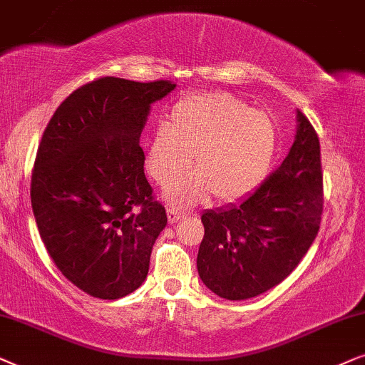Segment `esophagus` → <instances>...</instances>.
Returning a JSON list of instances; mask_svg holds the SVG:
<instances>
[{"mask_svg": "<svg viewBox=\"0 0 365 365\" xmlns=\"http://www.w3.org/2000/svg\"><path fill=\"white\" fill-rule=\"evenodd\" d=\"M167 215H168V223H172V225H173V223H177L180 218L183 217V213L177 210V208H168Z\"/></svg>", "mask_w": 365, "mask_h": 365, "instance_id": "obj_1", "label": "esophagus"}]
</instances>
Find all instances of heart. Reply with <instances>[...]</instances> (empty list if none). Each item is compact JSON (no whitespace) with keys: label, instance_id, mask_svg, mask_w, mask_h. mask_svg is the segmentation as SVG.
I'll return each mask as SVG.
<instances>
[{"label":"heart","instance_id":"obj_1","mask_svg":"<svg viewBox=\"0 0 365 365\" xmlns=\"http://www.w3.org/2000/svg\"><path fill=\"white\" fill-rule=\"evenodd\" d=\"M279 145L274 120L230 93H197L172 106L167 123L150 140L145 168L175 205H193L210 195L235 200L265 178Z\"/></svg>","mask_w":365,"mask_h":365}]
</instances>
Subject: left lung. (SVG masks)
Masks as SVG:
<instances>
[{
    "label": "left lung",
    "instance_id": "8db88e82",
    "mask_svg": "<svg viewBox=\"0 0 365 365\" xmlns=\"http://www.w3.org/2000/svg\"><path fill=\"white\" fill-rule=\"evenodd\" d=\"M289 155L254 192L202 213L197 269L207 289L247 300L287 279L307 254L322 217L320 143L300 110Z\"/></svg>",
    "mask_w": 365,
    "mask_h": 365
}]
</instances>
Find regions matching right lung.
I'll return each instance as SVG.
<instances>
[{
    "label": "right lung",
    "mask_w": 365,
    "mask_h": 365,
    "mask_svg": "<svg viewBox=\"0 0 365 365\" xmlns=\"http://www.w3.org/2000/svg\"><path fill=\"white\" fill-rule=\"evenodd\" d=\"M105 76L73 91L51 116L31 177V207L48 254L91 297L132 294L167 225L143 172L140 137L155 101L175 90Z\"/></svg>",
    "instance_id": "add662e5"
}]
</instances>
